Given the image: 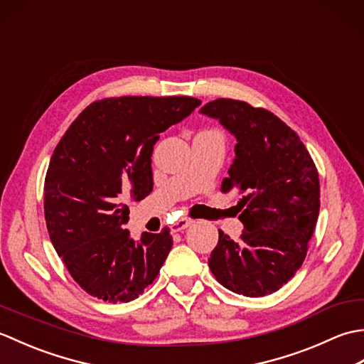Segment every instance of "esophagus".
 Listing matches in <instances>:
<instances>
[{
	"mask_svg": "<svg viewBox=\"0 0 364 364\" xmlns=\"http://www.w3.org/2000/svg\"><path fill=\"white\" fill-rule=\"evenodd\" d=\"M192 222H194V220H191L189 218H181V219H178L172 227H170V230H172V233H176V231L186 230Z\"/></svg>",
	"mask_w": 364,
	"mask_h": 364,
	"instance_id": "obj_1",
	"label": "esophagus"
}]
</instances>
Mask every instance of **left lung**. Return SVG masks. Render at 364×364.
<instances>
[{
  "instance_id": "8db88e82",
  "label": "left lung",
  "mask_w": 364,
  "mask_h": 364,
  "mask_svg": "<svg viewBox=\"0 0 364 364\" xmlns=\"http://www.w3.org/2000/svg\"><path fill=\"white\" fill-rule=\"evenodd\" d=\"M200 112L236 137L222 191L242 196L237 208L244 223L239 241L219 230L208 266L236 294H272L306 257L321 205L318 168L296 131L272 112L230 98L206 103Z\"/></svg>"
}]
</instances>
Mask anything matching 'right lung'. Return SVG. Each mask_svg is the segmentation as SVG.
Here are the masks:
<instances>
[{
  "label": "right lung",
  "mask_w": 364,
  "mask_h": 364,
  "mask_svg": "<svg viewBox=\"0 0 364 364\" xmlns=\"http://www.w3.org/2000/svg\"><path fill=\"white\" fill-rule=\"evenodd\" d=\"M202 102L192 97H119L92 103L60 139L45 176L50 239L73 280L109 304L141 296L172 249L170 230L129 236V202L153 189L159 134Z\"/></svg>",
  "instance_id": "right-lung-1"
}]
</instances>
